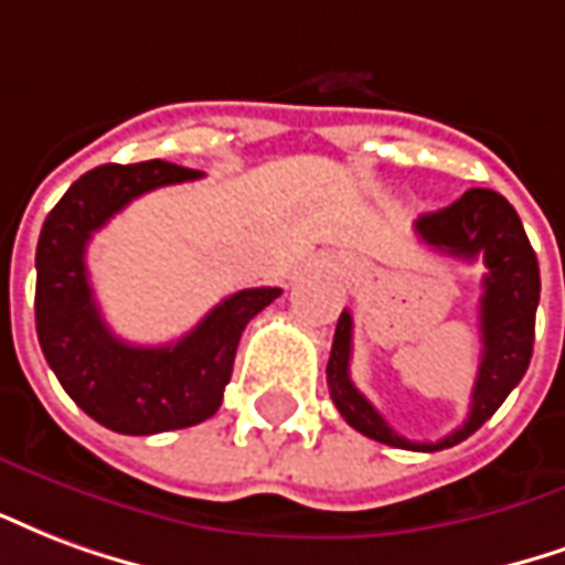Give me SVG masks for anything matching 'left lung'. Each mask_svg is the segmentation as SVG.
I'll return each instance as SVG.
<instances>
[{"label":"left lung","mask_w":565,"mask_h":565,"mask_svg":"<svg viewBox=\"0 0 565 565\" xmlns=\"http://www.w3.org/2000/svg\"><path fill=\"white\" fill-rule=\"evenodd\" d=\"M415 234L439 253L479 262L484 265L479 300L481 328V361L479 376L472 385L467 422L439 443H413L391 427L373 409V403L355 388L349 376L352 358V316L340 312L337 333H333L331 358H328V391L333 406L340 409L349 427L370 436L376 443L409 451H439L463 443L488 422L512 388L524 379L530 358H533V337H536L539 307V262L533 246L514 207L493 189H469L455 204L436 213H424L415 222Z\"/></svg>","instance_id":"1"}]
</instances>
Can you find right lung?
I'll use <instances>...</instances> for the list:
<instances>
[{
    "label": "right lung",
    "instance_id": "right-lung-1",
    "mask_svg": "<svg viewBox=\"0 0 565 565\" xmlns=\"http://www.w3.org/2000/svg\"><path fill=\"white\" fill-rule=\"evenodd\" d=\"M201 171L150 159L102 164L74 180L47 213L35 249V331L65 394L108 430L150 436L216 415L234 370L243 328L279 288H243L168 345L114 337L86 274V243L143 192L198 180Z\"/></svg>",
    "mask_w": 565,
    "mask_h": 565
}]
</instances>
